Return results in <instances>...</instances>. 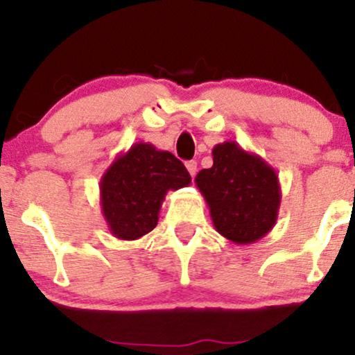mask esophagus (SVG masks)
Wrapping results in <instances>:
<instances>
[{
    "instance_id": "obj_1",
    "label": "esophagus",
    "mask_w": 355,
    "mask_h": 355,
    "mask_svg": "<svg viewBox=\"0 0 355 355\" xmlns=\"http://www.w3.org/2000/svg\"><path fill=\"white\" fill-rule=\"evenodd\" d=\"M185 166H187V170H189V173L191 175V177H195V173H197V162H195V160L187 162Z\"/></svg>"
}]
</instances>
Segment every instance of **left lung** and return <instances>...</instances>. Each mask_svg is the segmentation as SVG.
I'll use <instances>...</instances> for the list:
<instances>
[{"label": "left lung", "mask_w": 355, "mask_h": 355, "mask_svg": "<svg viewBox=\"0 0 355 355\" xmlns=\"http://www.w3.org/2000/svg\"><path fill=\"white\" fill-rule=\"evenodd\" d=\"M214 165L195 177L215 230L239 245L254 243L274 229L280 193L275 170L235 141L214 146Z\"/></svg>", "instance_id": "obj_1"}]
</instances>
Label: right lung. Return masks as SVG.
Instances as JSON below:
<instances>
[{
	"label": "right lung",
	"mask_w": 355,
	"mask_h": 355,
	"mask_svg": "<svg viewBox=\"0 0 355 355\" xmlns=\"http://www.w3.org/2000/svg\"><path fill=\"white\" fill-rule=\"evenodd\" d=\"M185 165L152 144L120 153L100 180V203L108 230L120 240H137L158 223L166 191L189 187Z\"/></svg>",
	"instance_id": "obj_1"
}]
</instances>
